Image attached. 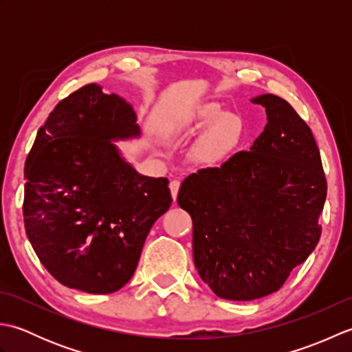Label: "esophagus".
<instances>
[{
  "mask_svg": "<svg viewBox=\"0 0 352 352\" xmlns=\"http://www.w3.org/2000/svg\"><path fill=\"white\" fill-rule=\"evenodd\" d=\"M169 189H170V195H172V199H177V195H178V190H180V182L178 180H172L169 183Z\"/></svg>",
  "mask_w": 352,
  "mask_h": 352,
  "instance_id": "esophagus-1",
  "label": "esophagus"
}]
</instances>
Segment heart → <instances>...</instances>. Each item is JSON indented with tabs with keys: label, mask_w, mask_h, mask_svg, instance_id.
Returning a JSON list of instances; mask_svg holds the SVG:
<instances>
[{
	"label": "heart",
	"mask_w": 352,
	"mask_h": 352,
	"mask_svg": "<svg viewBox=\"0 0 352 352\" xmlns=\"http://www.w3.org/2000/svg\"><path fill=\"white\" fill-rule=\"evenodd\" d=\"M184 125H188L190 131L207 130L197 149V159L204 164L226 162L245 134L242 116L226 113L218 102L199 104L186 118Z\"/></svg>",
	"instance_id": "obj_1"
}]
</instances>
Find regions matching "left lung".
I'll list each match as a JSON object with an SVG mask.
<instances>
[{
    "label": "left lung",
    "instance_id": "obj_1",
    "mask_svg": "<svg viewBox=\"0 0 352 352\" xmlns=\"http://www.w3.org/2000/svg\"><path fill=\"white\" fill-rule=\"evenodd\" d=\"M267 124L250 151L184 178L177 203L193 222V261L230 301L278 290L316 248L327 180L310 126L272 94L252 100Z\"/></svg>",
    "mask_w": 352,
    "mask_h": 352
}]
</instances>
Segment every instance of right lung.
Here are the masks:
<instances>
[{"mask_svg": "<svg viewBox=\"0 0 352 352\" xmlns=\"http://www.w3.org/2000/svg\"><path fill=\"white\" fill-rule=\"evenodd\" d=\"M139 131L130 104L95 83L58 102L37 131L25 162V233L66 287L101 295L124 287L168 212V178L139 174L111 142Z\"/></svg>", "mask_w": 352, "mask_h": 352, "instance_id": "right-lung-1", "label": "right lung"}]
</instances>
